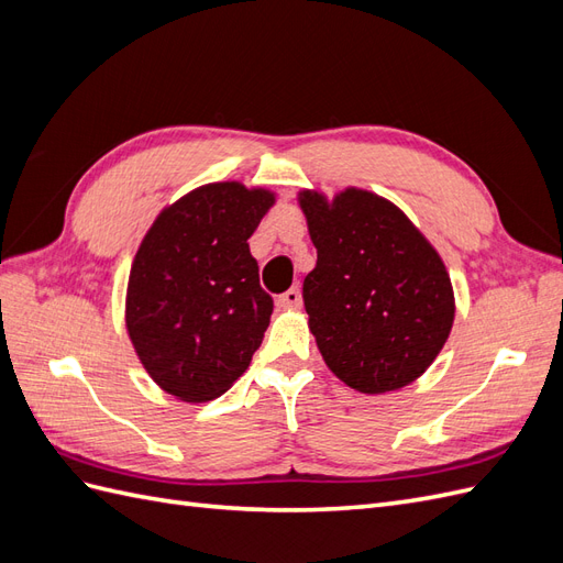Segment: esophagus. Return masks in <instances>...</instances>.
<instances>
[{
    "instance_id": "1",
    "label": "esophagus",
    "mask_w": 563,
    "mask_h": 563,
    "mask_svg": "<svg viewBox=\"0 0 563 563\" xmlns=\"http://www.w3.org/2000/svg\"><path fill=\"white\" fill-rule=\"evenodd\" d=\"M300 302H302V296H300V288H298V286H291V288H288V291H284V294L277 298L279 308H298Z\"/></svg>"
}]
</instances>
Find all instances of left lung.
Returning <instances> with one entry per match:
<instances>
[{
  "mask_svg": "<svg viewBox=\"0 0 563 563\" xmlns=\"http://www.w3.org/2000/svg\"><path fill=\"white\" fill-rule=\"evenodd\" d=\"M317 265L302 282L305 312L323 362L364 395L422 376L453 327V288L439 253L395 203L300 192Z\"/></svg>",
  "mask_w": 563,
  "mask_h": 563,
  "instance_id": "1",
  "label": "left lung"
}]
</instances>
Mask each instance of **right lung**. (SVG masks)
I'll return each mask as SVG.
<instances>
[{"mask_svg": "<svg viewBox=\"0 0 563 563\" xmlns=\"http://www.w3.org/2000/svg\"><path fill=\"white\" fill-rule=\"evenodd\" d=\"M275 195L211 183L159 213L135 253L126 329L145 371L183 401H209L249 368L275 302L249 236Z\"/></svg>", "mask_w": 563, "mask_h": 563, "instance_id": "right-lung-1", "label": "right lung"}]
</instances>
